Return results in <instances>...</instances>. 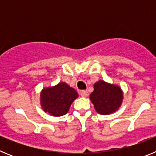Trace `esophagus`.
Wrapping results in <instances>:
<instances>
[{
    "mask_svg": "<svg viewBox=\"0 0 156 156\" xmlns=\"http://www.w3.org/2000/svg\"><path fill=\"white\" fill-rule=\"evenodd\" d=\"M81 96H82L83 98H87L88 96V92L87 90H82L80 93Z\"/></svg>",
    "mask_w": 156,
    "mask_h": 156,
    "instance_id": "esophagus-1",
    "label": "esophagus"
}]
</instances>
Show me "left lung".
<instances>
[{"label":"left lung","instance_id":"1","mask_svg":"<svg viewBox=\"0 0 156 156\" xmlns=\"http://www.w3.org/2000/svg\"><path fill=\"white\" fill-rule=\"evenodd\" d=\"M90 98L98 113L108 115L115 112L121 105L122 92L116 85L99 80L94 85V91L90 94Z\"/></svg>","mask_w":156,"mask_h":156}]
</instances>
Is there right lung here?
<instances>
[{"label": "right lung", "instance_id": "right-lung-1", "mask_svg": "<svg viewBox=\"0 0 156 156\" xmlns=\"http://www.w3.org/2000/svg\"><path fill=\"white\" fill-rule=\"evenodd\" d=\"M78 98L73 88L66 83H59L52 87L43 89L41 93V104L45 112L54 116H62L68 112L71 104Z\"/></svg>", "mask_w": 156, "mask_h": 156}]
</instances>
